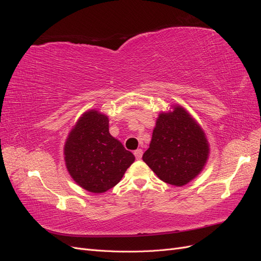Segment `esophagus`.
<instances>
[{
	"label": "esophagus",
	"instance_id": "obj_1",
	"mask_svg": "<svg viewBox=\"0 0 261 261\" xmlns=\"http://www.w3.org/2000/svg\"><path fill=\"white\" fill-rule=\"evenodd\" d=\"M134 154H135L137 160H140L141 156H143V150L137 149V150H135V151H134Z\"/></svg>",
	"mask_w": 261,
	"mask_h": 261
}]
</instances>
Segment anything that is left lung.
<instances>
[{
    "label": "left lung",
    "instance_id": "obj_1",
    "mask_svg": "<svg viewBox=\"0 0 261 261\" xmlns=\"http://www.w3.org/2000/svg\"><path fill=\"white\" fill-rule=\"evenodd\" d=\"M210 152L206 134L179 105L156 118L144 162L164 183L184 186L198 176Z\"/></svg>",
    "mask_w": 261,
    "mask_h": 261
}]
</instances>
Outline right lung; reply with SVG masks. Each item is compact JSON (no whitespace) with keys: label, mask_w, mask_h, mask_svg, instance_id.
I'll list each match as a JSON object with an SVG mask.
<instances>
[{"label":"right lung","mask_w":261,"mask_h":261,"mask_svg":"<svg viewBox=\"0 0 261 261\" xmlns=\"http://www.w3.org/2000/svg\"><path fill=\"white\" fill-rule=\"evenodd\" d=\"M64 160L77 185L101 194L122 179L135 156L110 134L108 116L89 110L78 118L68 134Z\"/></svg>","instance_id":"1"}]
</instances>
